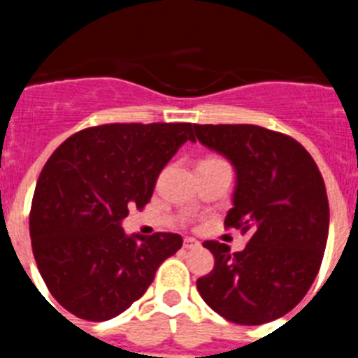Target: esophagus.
I'll list each match as a JSON object with an SVG mask.
<instances>
[{
    "mask_svg": "<svg viewBox=\"0 0 358 358\" xmlns=\"http://www.w3.org/2000/svg\"><path fill=\"white\" fill-rule=\"evenodd\" d=\"M198 246L199 243L196 239H192V237H185V239H183V248H185V250H194V248Z\"/></svg>",
    "mask_w": 358,
    "mask_h": 358,
    "instance_id": "1",
    "label": "esophagus"
}]
</instances>
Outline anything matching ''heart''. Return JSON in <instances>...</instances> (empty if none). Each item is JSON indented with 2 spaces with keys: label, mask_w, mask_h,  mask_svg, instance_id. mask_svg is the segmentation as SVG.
I'll return each mask as SVG.
<instances>
[{
  "label": "heart",
  "mask_w": 358,
  "mask_h": 358,
  "mask_svg": "<svg viewBox=\"0 0 358 358\" xmlns=\"http://www.w3.org/2000/svg\"><path fill=\"white\" fill-rule=\"evenodd\" d=\"M207 160H217V159H207Z\"/></svg>",
  "instance_id": "b5f03b06"
}]
</instances>
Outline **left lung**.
<instances>
[{
    "mask_svg": "<svg viewBox=\"0 0 358 358\" xmlns=\"http://www.w3.org/2000/svg\"><path fill=\"white\" fill-rule=\"evenodd\" d=\"M203 146L235 169L234 207L224 227L250 237L230 253L205 241L215 264L196 282L205 303L237 324L275 321L303 299L320 271L328 237L323 176L298 141L255 124H194Z\"/></svg>",
    "mask_w": 358,
    "mask_h": 358,
    "instance_id": "obj_1",
    "label": "left lung"
}]
</instances>
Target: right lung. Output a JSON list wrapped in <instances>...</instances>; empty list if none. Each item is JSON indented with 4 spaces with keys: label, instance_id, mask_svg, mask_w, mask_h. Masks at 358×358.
<instances>
[{
    "label": "right lung",
    "instance_id": "right-lung-1",
    "mask_svg": "<svg viewBox=\"0 0 358 358\" xmlns=\"http://www.w3.org/2000/svg\"><path fill=\"white\" fill-rule=\"evenodd\" d=\"M191 123H115L64 141L37 180L30 210L35 262L53 298L80 320L107 321L146 292L178 234L127 235L128 207L143 208Z\"/></svg>",
    "mask_w": 358,
    "mask_h": 358
}]
</instances>
